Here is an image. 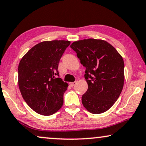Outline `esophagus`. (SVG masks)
<instances>
[{
    "mask_svg": "<svg viewBox=\"0 0 146 146\" xmlns=\"http://www.w3.org/2000/svg\"><path fill=\"white\" fill-rule=\"evenodd\" d=\"M76 83H77L76 81H75V82H72V83H70V85H71V87H73V86H75V84H76Z\"/></svg>",
    "mask_w": 146,
    "mask_h": 146,
    "instance_id": "esophagus-1",
    "label": "esophagus"
}]
</instances>
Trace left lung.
<instances>
[{
    "instance_id": "left-lung-1",
    "label": "left lung",
    "mask_w": 146,
    "mask_h": 146,
    "mask_svg": "<svg viewBox=\"0 0 146 146\" xmlns=\"http://www.w3.org/2000/svg\"><path fill=\"white\" fill-rule=\"evenodd\" d=\"M70 46L86 68L85 78L88 89L81 99L83 106L91 113L106 112L115 104L123 89V58L111 44L102 39L79 40Z\"/></svg>"
}]
</instances>
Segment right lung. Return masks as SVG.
<instances>
[{"label": "right lung", "mask_w": 146, "mask_h": 146, "mask_svg": "<svg viewBox=\"0 0 146 146\" xmlns=\"http://www.w3.org/2000/svg\"><path fill=\"white\" fill-rule=\"evenodd\" d=\"M70 41L55 40L36 44L21 59L18 83L27 105L38 114L53 115L63 104L68 84L58 77V65Z\"/></svg>", "instance_id": "right-lung-1"}]
</instances>
